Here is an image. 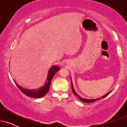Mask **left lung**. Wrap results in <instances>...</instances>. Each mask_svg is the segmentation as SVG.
Wrapping results in <instances>:
<instances>
[{
	"label": "left lung",
	"mask_w": 127,
	"mask_h": 127,
	"mask_svg": "<svg viewBox=\"0 0 127 127\" xmlns=\"http://www.w3.org/2000/svg\"><path fill=\"white\" fill-rule=\"evenodd\" d=\"M71 84H72V91H73V94H75V95H76L77 97H78L79 99L80 100H81V101H82L84 102V103H92V102H94V101H97V100H100V99H101V98H104V97H106V96H107V95H108L109 94H110V93H111V92L112 91H112H109V93H107V94H105V95H103V96H102V97H100V98H95V99H86V98H82V97H80V96L78 94H77L76 93V91H75V90H74L73 86V84H72V79H71Z\"/></svg>",
	"instance_id": "obj_1"
}]
</instances>
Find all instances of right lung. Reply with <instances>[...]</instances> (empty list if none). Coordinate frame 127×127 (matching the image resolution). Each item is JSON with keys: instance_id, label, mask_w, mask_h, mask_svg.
<instances>
[{"instance_id": "add662e5", "label": "right lung", "mask_w": 127, "mask_h": 127, "mask_svg": "<svg viewBox=\"0 0 127 127\" xmlns=\"http://www.w3.org/2000/svg\"><path fill=\"white\" fill-rule=\"evenodd\" d=\"M60 69V68L57 65H54L52 66L49 69L48 73V76L46 79V81H45V85L43 87L39 88L38 89H36V90H29V89H26L22 88L20 85L17 84L16 81H14V82L17 85L18 88L21 90L22 93H24L25 95L28 97H32V98H41L43 97L47 94V93L49 91V87H50L51 82L54 76L57 71H59Z\"/></svg>"}]
</instances>
